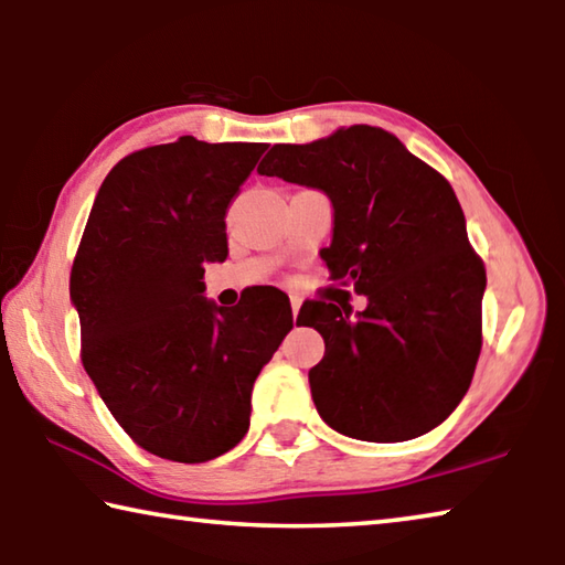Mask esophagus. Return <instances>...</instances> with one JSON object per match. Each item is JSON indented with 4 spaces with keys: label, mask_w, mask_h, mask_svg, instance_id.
Masks as SVG:
<instances>
[{
    "label": "esophagus",
    "mask_w": 565,
    "mask_h": 565,
    "mask_svg": "<svg viewBox=\"0 0 565 565\" xmlns=\"http://www.w3.org/2000/svg\"><path fill=\"white\" fill-rule=\"evenodd\" d=\"M299 309H301V299H299V296H291V313H294V319L299 317Z\"/></svg>",
    "instance_id": "34e87169"
}]
</instances>
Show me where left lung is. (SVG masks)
<instances>
[{"label": "left lung", "instance_id": "left-lung-1", "mask_svg": "<svg viewBox=\"0 0 565 565\" xmlns=\"http://www.w3.org/2000/svg\"><path fill=\"white\" fill-rule=\"evenodd\" d=\"M256 171L329 196L333 236L321 259L333 281L366 296L356 313L306 301L296 319L327 343L309 371L319 416L371 444L441 426L471 386L486 291L451 184L369 124L274 145Z\"/></svg>", "mask_w": 565, "mask_h": 565}]
</instances>
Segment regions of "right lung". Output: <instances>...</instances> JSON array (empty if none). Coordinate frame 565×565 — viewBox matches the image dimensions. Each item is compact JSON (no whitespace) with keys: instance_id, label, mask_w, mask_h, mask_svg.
<instances>
[{"instance_id":"1","label":"right lung","mask_w":565,"mask_h":565,"mask_svg":"<svg viewBox=\"0 0 565 565\" xmlns=\"http://www.w3.org/2000/svg\"><path fill=\"white\" fill-rule=\"evenodd\" d=\"M264 149L179 137L134 151L102 181L72 266L84 369L124 431L169 461L242 441L254 381L294 327L274 286L236 306L204 296V266L228 256L226 209Z\"/></svg>"}]
</instances>
